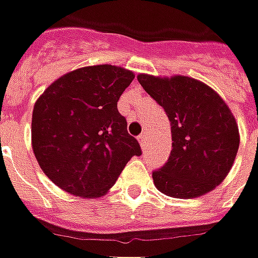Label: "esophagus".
<instances>
[{"label": "esophagus", "mask_w": 258, "mask_h": 258, "mask_svg": "<svg viewBox=\"0 0 258 258\" xmlns=\"http://www.w3.org/2000/svg\"><path fill=\"white\" fill-rule=\"evenodd\" d=\"M137 139H139V143H140L141 147L144 149V147H146V143H147V136H146V133L140 134V136H139Z\"/></svg>", "instance_id": "1"}]
</instances>
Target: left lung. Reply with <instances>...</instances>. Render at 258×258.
I'll list each match as a JSON object with an SVG mask.
<instances>
[{
	"label": "left lung",
	"mask_w": 258,
	"mask_h": 258,
	"mask_svg": "<svg viewBox=\"0 0 258 258\" xmlns=\"http://www.w3.org/2000/svg\"><path fill=\"white\" fill-rule=\"evenodd\" d=\"M144 91L166 111L172 125V151L153 172L156 187L179 199L211 192L230 173L240 134L222 98L208 85L187 76H137Z\"/></svg>",
	"instance_id": "obj_1"
}]
</instances>
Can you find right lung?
<instances>
[{
	"label": "right lung",
	"mask_w": 258,
	"mask_h": 258,
	"mask_svg": "<svg viewBox=\"0 0 258 258\" xmlns=\"http://www.w3.org/2000/svg\"><path fill=\"white\" fill-rule=\"evenodd\" d=\"M134 79L119 66H86L63 75L34 104L31 146L41 170L60 189L82 198L105 195L139 141L117 102Z\"/></svg>",
	"instance_id": "obj_1"
}]
</instances>
